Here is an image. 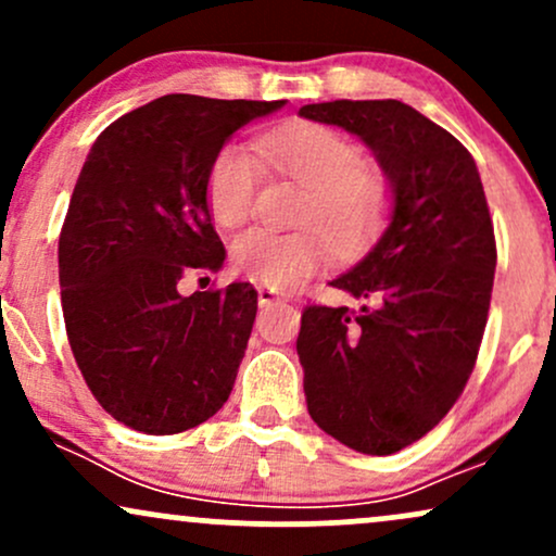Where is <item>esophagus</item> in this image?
I'll use <instances>...</instances> for the list:
<instances>
[{"label":"esophagus","mask_w":556,"mask_h":556,"mask_svg":"<svg viewBox=\"0 0 556 556\" xmlns=\"http://www.w3.org/2000/svg\"><path fill=\"white\" fill-rule=\"evenodd\" d=\"M274 303H285V298L279 295L277 290H269V287H258V305L261 308H269Z\"/></svg>","instance_id":"1"}]
</instances>
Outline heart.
Here are the masks:
<instances>
[{
    "mask_svg": "<svg viewBox=\"0 0 556 556\" xmlns=\"http://www.w3.org/2000/svg\"><path fill=\"white\" fill-rule=\"evenodd\" d=\"M305 188L295 232L248 229L232 242V266L253 282L292 287L327 261L329 245L340 253L358 251L374 238L389 212V185L366 167V156L353 140L324 125L266 132L258 151L229 143L214 159L206 182V203L219 227H240L253 212L264 163ZM318 228L311 230L309 227Z\"/></svg>",
    "mask_w": 556,
    "mask_h": 556,
    "instance_id": "1",
    "label": "heart"
}]
</instances>
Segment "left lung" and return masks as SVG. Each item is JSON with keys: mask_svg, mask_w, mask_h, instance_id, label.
<instances>
[{"mask_svg": "<svg viewBox=\"0 0 556 556\" xmlns=\"http://www.w3.org/2000/svg\"><path fill=\"white\" fill-rule=\"evenodd\" d=\"M300 117L358 136L392 188L384 235L331 282L363 305H308L298 334L318 429L392 455L426 437L473 374L496 266L486 193L460 140L397 99L324 101Z\"/></svg>", "mask_w": 556, "mask_h": 556, "instance_id": "left-lung-1", "label": "left lung"}]
</instances>
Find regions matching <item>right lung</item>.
Returning <instances> with one entry per match:
<instances>
[{"mask_svg":"<svg viewBox=\"0 0 556 556\" xmlns=\"http://www.w3.org/2000/svg\"><path fill=\"white\" fill-rule=\"evenodd\" d=\"M282 106L169 93L91 146L60 235L62 314L88 389L130 429L188 431L232 392L256 290L232 282L185 298L177 285L225 264L206 203L222 146Z\"/></svg>","mask_w":556,"mask_h":556,"instance_id":"add662e5","label":"right lung"}]
</instances>
